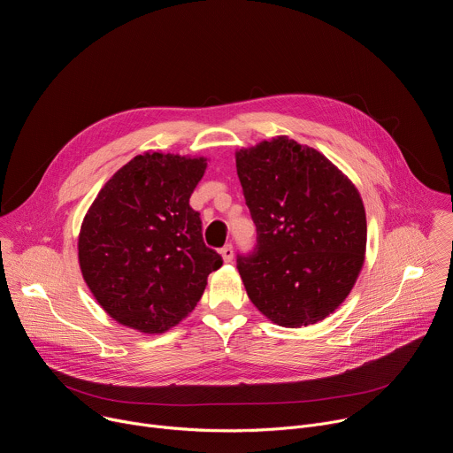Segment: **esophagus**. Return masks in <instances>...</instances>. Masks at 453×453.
Here are the masks:
<instances>
[{
	"label": "esophagus",
	"instance_id": "esophagus-1",
	"mask_svg": "<svg viewBox=\"0 0 453 453\" xmlns=\"http://www.w3.org/2000/svg\"><path fill=\"white\" fill-rule=\"evenodd\" d=\"M220 254H222V257H224V262H231L233 256H234L233 245H231V243H226V245L220 249Z\"/></svg>",
	"mask_w": 453,
	"mask_h": 453
}]
</instances>
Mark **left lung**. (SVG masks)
<instances>
[{
	"mask_svg": "<svg viewBox=\"0 0 453 453\" xmlns=\"http://www.w3.org/2000/svg\"><path fill=\"white\" fill-rule=\"evenodd\" d=\"M256 226L236 254L249 299L276 325L301 328L330 315L364 264L367 226L351 180L325 156L278 138L236 154Z\"/></svg>",
	"mask_w": 453,
	"mask_h": 453,
	"instance_id": "left-lung-1",
	"label": "left lung"
}]
</instances>
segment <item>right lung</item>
Returning a JSON list of instances; mask_svg holds the SVG:
<instances>
[{
  "label": "right lung",
  "mask_w": 453,
  "mask_h": 453,
  "mask_svg": "<svg viewBox=\"0 0 453 453\" xmlns=\"http://www.w3.org/2000/svg\"><path fill=\"white\" fill-rule=\"evenodd\" d=\"M206 159L136 156L100 189L81 236L82 276L125 326L163 334L199 303L222 256L203 238L189 197Z\"/></svg>",
  "instance_id": "obj_1"
}]
</instances>
